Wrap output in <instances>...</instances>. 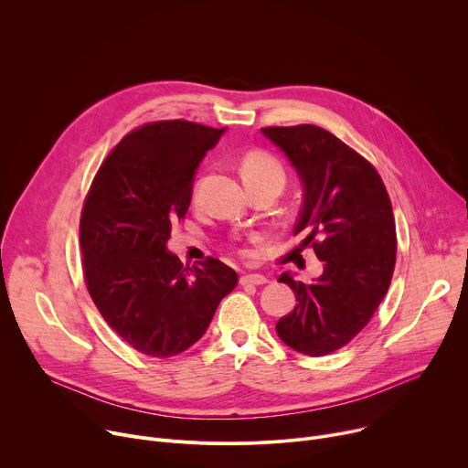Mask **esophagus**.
<instances>
[{"mask_svg": "<svg viewBox=\"0 0 468 468\" xmlns=\"http://www.w3.org/2000/svg\"><path fill=\"white\" fill-rule=\"evenodd\" d=\"M269 283V278L262 274H244L240 276V285H264Z\"/></svg>", "mask_w": 468, "mask_h": 468, "instance_id": "esophagus-1", "label": "esophagus"}]
</instances>
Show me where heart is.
I'll use <instances>...</instances> for the list:
<instances>
[{
    "mask_svg": "<svg viewBox=\"0 0 468 468\" xmlns=\"http://www.w3.org/2000/svg\"><path fill=\"white\" fill-rule=\"evenodd\" d=\"M240 176L246 183V186H257V185H280L283 188L285 185V172L278 159H274L271 154L253 150L248 152L240 161Z\"/></svg>",
    "mask_w": 468,
    "mask_h": 468,
    "instance_id": "1",
    "label": "heart"
}]
</instances>
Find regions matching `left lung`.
Returning <instances> with one entry per match:
<instances>
[{"label": "left lung", "instance_id": "left-lung-1", "mask_svg": "<svg viewBox=\"0 0 468 468\" xmlns=\"http://www.w3.org/2000/svg\"><path fill=\"white\" fill-rule=\"evenodd\" d=\"M261 133L296 170L303 197L292 233L324 262L311 285L280 276L298 303L276 331L292 350L325 356L350 343L387 294L396 262L390 199L376 168L329 131L303 123Z\"/></svg>", "mask_w": 468, "mask_h": 468}]
</instances>
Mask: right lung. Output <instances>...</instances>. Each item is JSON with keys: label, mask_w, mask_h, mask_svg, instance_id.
<instances>
[{"label": "right lung", "mask_w": 468, "mask_h": 468, "mask_svg": "<svg viewBox=\"0 0 468 468\" xmlns=\"http://www.w3.org/2000/svg\"><path fill=\"white\" fill-rule=\"evenodd\" d=\"M224 129L185 120L146 123L100 166L81 213L87 289L118 335L141 354L172 357L204 337L239 276L218 259L183 266L166 242L183 218L196 170Z\"/></svg>", "instance_id": "right-lung-1"}]
</instances>
